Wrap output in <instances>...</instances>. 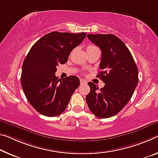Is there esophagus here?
Returning a JSON list of instances; mask_svg holds the SVG:
<instances>
[{
    "label": "esophagus",
    "instance_id": "obj_1",
    "mask_svg": "<svg viewBox=\"0 0 158 158\" xmlns=\"http://www.w3.org/2000/svg\"><path fill=\"white\" fill-rule=\"evenodd\" d=\"M80 82H81V84H86L87 81L84 79H80Z\"/></svg>",
    "mask_w": 158,
    "mask_h": 158
}]
</instances>
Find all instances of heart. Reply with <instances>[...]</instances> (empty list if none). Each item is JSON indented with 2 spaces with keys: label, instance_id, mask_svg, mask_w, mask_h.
<instances>
[{
  "label": "heart",
  "instance_id": "obj_1",
  "mask_svg": "<svg viewBox=\"0 0 158 158\" xmlns=\"http://www.w3.org/2000/svg\"><path fill=\"white\" fill-rule=\"evenodd\" d=\"M97 48V47H96L95 46H92V45H90V46H87V48H86V50H87V51H89V50L94 49V48Z\"/></svg>",
  "mask_w": 158,
  "mask_h": 158
}]
</instances>
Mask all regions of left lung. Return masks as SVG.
<instances>
[{"mask_svg":"<svg viewBox=\"0 0 158 158\" xmlns=\"http://www.w3.org/2000/svg\"><path fill=\"white\" fill-rule=\"evenodd\" d=\"M89 39L101 50V72L97 74L105 83L99 89L89 82L86 97L89 108L99 118L117 114L131 98L139 82V72L128 48L113 34H88Z\"/></svg>","mask_w":158,"mask_h":158,"instance_id":"1","label":"left lung"}]
</instances>
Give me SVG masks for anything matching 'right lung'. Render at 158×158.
<instances>
[{
	"mask_svg": "<svg viewBox=\"0 0 158 158\" xmlns=\"http://www.w3.org/2000/svg\"><path fill=\"white\" fill-rule=\"evenodd\" d=\"M86 36L84 32L52 31L31 48L22 64L21 84L27 99L39 113L56 117L65 110L80 81L76 76L58 79L56 67L67 62L70 52Z\"/></svg>",
	"mask_w": 158,
	"mask_h": 158,
	"instance_id": "right-lung-1",
	"label": "right lung"
}]
</instances>
